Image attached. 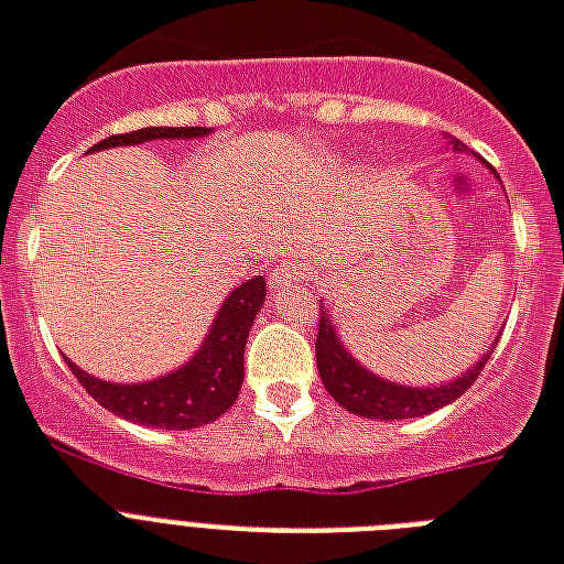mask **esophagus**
<instances>
[{
    "mask_svg": "<svg viewBox=\"0 0 564 564\" xmlns=\"http://www.w3.org/2000/svg\"><path fill=\"white\" fill-rule=\"evenodd\" d=\"M305 279H308V273H305V268L300 261H282V264H276V270H273V276H270V296H282L285 291H291V288L303 285Z\"/></svg>",
    "mask_w": 564,
    "mask_h": 564,
    "instance_id": "obj_1",
    "label": "esophagus"
}]
</instances>
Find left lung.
Masks as SVG:
<instances>
[{
	"label": "left lung",
	"instance_id": "8db88e82",
	"mask_svg": "<svg viewBox=\"0 0 564 564\" xmlns=\"http://www.w3.org/2000/svg\"><path fill=\"white\" fill-rule=\"evenodd\" d=\"M449 147L456 152H465V143L456 141V138H449ZM495 347L497 344H491L474 368L465 370L462 377L449 379V382L400 386V382H391L386 377H377L344 347L329 312L321 305V329H317L314 356H317V373H321L323 386L332 394V400H338L347 412L373 417V421H405V417H423V414L438 412L453 400H459L477 382L479 370L486 368Z\"/></svg>",
	"mask_w": 564,
	"mask_h": 564
}]
</instances>
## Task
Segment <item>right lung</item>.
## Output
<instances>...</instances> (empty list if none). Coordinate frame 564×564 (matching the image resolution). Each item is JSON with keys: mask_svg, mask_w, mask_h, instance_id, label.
Returning a JSON list of instances; mask_svg holds the SVG:
<instances>
[{"mask_svg": "<svg viewBox=\"0 0 564 564\" xmlns=\"http://www.w3.org/2000/svg\"><path fill=\"white\" fill-rule=\"evenodd\" d=\"M212 129L203 126H150L132 134L105 138L90 152L111 150V147H138L147 141H191L205 138ZM264 276H252L232 288L223 305L217 308L212 329L199 344V350L170 370L164 377L150 382H105L73 365L67 359L73 377L85 386V391L96 403L105 405L117 417L155 426V430H196L205 423L217 421L220 414L232 409L243 386V347L250 338L256 314L264 305Z\"/></svg>", "mask_w": 564, "mask_h": 564, "instance_id": "add662e5", "label": "right lung"}]
</instances>
